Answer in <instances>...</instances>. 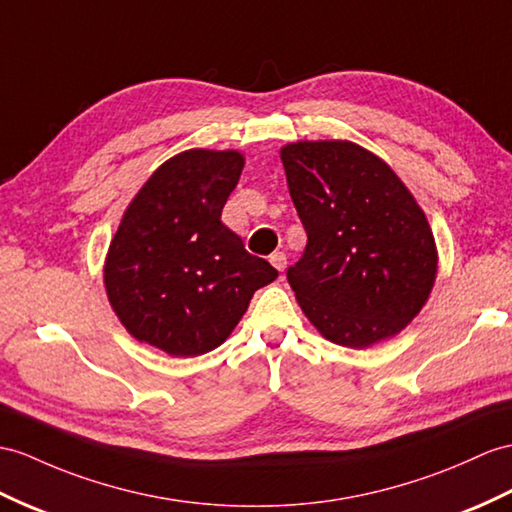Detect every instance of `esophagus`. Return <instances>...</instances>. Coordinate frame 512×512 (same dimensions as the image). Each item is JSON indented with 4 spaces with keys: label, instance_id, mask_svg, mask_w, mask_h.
Instances as JSON below:
<instances>
[{
    "label": "esophagus",
    "instance_id": "1",
    "mask_svg": "<svg viewBox=\"0 0 512 512\" xmlns=\"http://www.w3.org/2000/svg\"><path fill=\"white\" fill-rule=\"evenodd\" d=\"M269 263L276 267L278 271H284V267H286V254L284 252H273L269 256Z\"/></svg>",
    "mask_w": 512,
    "mask_h": 512
}]
</instances>
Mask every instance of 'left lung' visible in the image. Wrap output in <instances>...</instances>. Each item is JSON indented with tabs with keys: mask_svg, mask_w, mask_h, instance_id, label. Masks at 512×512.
<instances>
[{
	"mask_svg": "<svg viewBox=\"0 0 512 512\" xmlns=\"http://www.w3.org/2000/svg\"><path fill=\"white\" fill-rule=\"evenodd\" d=\"M280 158L308 236L286 278L308 321L354 350L402 332L428 302L439 265L413 193L350 141L289 143Z\"/></svg>",
	"mask_w": 512,
	"mask_h": 512,
	"instance_id": "1",
	"label": "left lung"
}]
</instances>
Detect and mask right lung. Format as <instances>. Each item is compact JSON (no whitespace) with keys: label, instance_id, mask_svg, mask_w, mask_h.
<instances>
[{"label":"right lung","instance_id":"obj_1","mask_svg":"<svg viewBox=\"0 0 512 512\" xmlns=\"http://www.w3.org/2000/svg\"><path fill=\"white\" fill-rule=\"evenodd\" d=\"M245 165L228 149H189L152 173L110 241L108 302L136 341L189 358L228 339L249 299L278 278L221 223Z\"/></svg>","mask_w":512,"mask_h":512}]
</instances>
